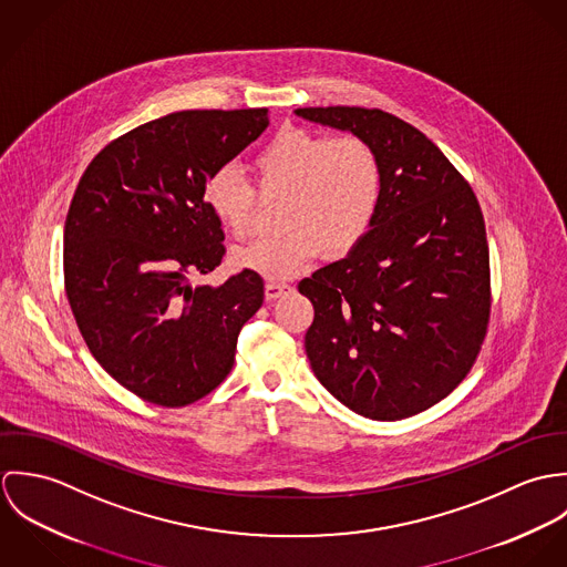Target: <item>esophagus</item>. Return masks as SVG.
<instances>
[{"label":"esophagus","mask_w":567,"mask_h":567,"mask_svg":"<svg viewBox=\"0 0 567 567\" xmlns=\"http://www.w3.org/2000/svg\"><path fill=\"white\" fill-rule=\"evenodd\" d=\"M290 290H292L290 286H286V284H275V281H268V284L264 286V295H266V301H277L279 297L288 295Z\"/></svg>","instance_id":"obj_1"}]
</instances>
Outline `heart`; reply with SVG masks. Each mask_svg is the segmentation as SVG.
<instances>
[{
    "mask_svg": "<svg viewBox=\"0 0 567 567\" xmlns=\"http://www.w3.org/2000/svg\"><path fill=\"white\" fill-rule=\"evenodd\" d=\"M261 196H284L275 236L234 252V261L266 279L299 275L321 252L349 255L373 227L384 174L375 151L360 137H329L306 128L279 131L255 157ZM214 218L236 238L255 225L257 196L231 165L218 167L205 185Z\"/></svg>",
    "mask_w": 567,
    "mask_h": 567,
    "instance_id": "obj_1",
    "label": "heart"
}]
</instances>
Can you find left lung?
I'll return each mask as SVG.
<instances>
[{"mask_svg": "<svg viewBox=\"0 0 567 567\" xmlns=\"http://www.w3.org/2000/svg\"><path fill=\"white\" fill-rule=\"evenodd\" d=\"M295 113L364 140L384 174L367 238L299 284L315 306L306 333L312 371L362 416L423 412L465 380L485 340L491 286L478 198L421 131L386 111Z\"/></svg>", "mask_w": 567, "mask_h": 567, "instance_id": "8db88e82", "label": "left lung"}]
</instances>
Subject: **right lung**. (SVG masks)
<instances>
[{
  "label": "right lung",
  "instance_id": "obj_1",
  "mask_svg": "<svg viewBox=\"0 0 567 567\" xmlns=\"http://www.w3.org/2000/svg\"><path fill=\"white\" fill-rule=\"evenodd\" d=\"M268 126V109L178 111L104 146L82 174L65 236V292L100 367L151 404L178 408L231 371L264 281L246 270L192 286L220 266L225 234L207 178Z\"/></svg>",
  "mask_w": 567,
  "mask_h": 567
}]
</instances>
